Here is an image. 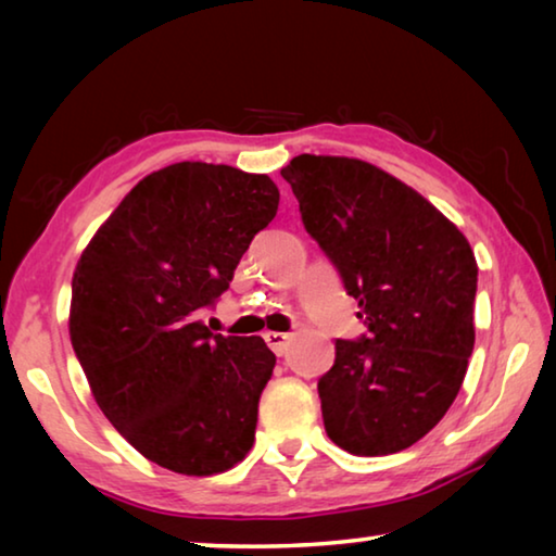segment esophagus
<instances>
[{"label":"esophagus","mask_w":556,"mask_h":556,"mask_svg":"<svg viewBox=\"0 0 556 556\" xmlns=\"http://www.w3.org/2000/svg\"><path fill=\"white\" fill-rule=\"evenodd\" d=\"M265 341H267V345H269L271 351H275L277 355H285L289 343H291V336H289V333H281V331H267V333H265Z\"/></svg>","instance_id":"esophagus-1"}]
</instances>
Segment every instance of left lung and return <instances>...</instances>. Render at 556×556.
Returning a JSON list of instances; mask_svg holds the SVG:
<instances>
[{"label":"left lung","instance_id":"1","mask_svg":"<svg viewBox=\"0 0 556 556\" xmlns=\"http://www.w3.org/2000/svg\"><path fill=\"white\" fill-rule=\"evenodd\" d=\"M281 176L370 331L336 341L318 380L326 434L355 456L397 454L439 425L464 384L473 250L425 195L361 159L299 154Z\"/></svg>","mask_w":556,"mask_h":556}]
</instances>
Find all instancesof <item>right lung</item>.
<instances>
[{"instance_id": "add662e5", "label": "right lung", "mask_w": 556, "mask_h": 556, "mask_svg": "<svg viewBox=\"0 0 556 556\" xmlns=\"http://www.w3.org/2000/svg\"><path fill=\"white\" fill-rule=\"evenodd\" d=\"M277 205L267 174L178 162L131 188L75 265L68 331L92 397L174 473H225L255 444L277 357L260 336L213 333L199 314Z\"/></svg>"}]
</instances>
